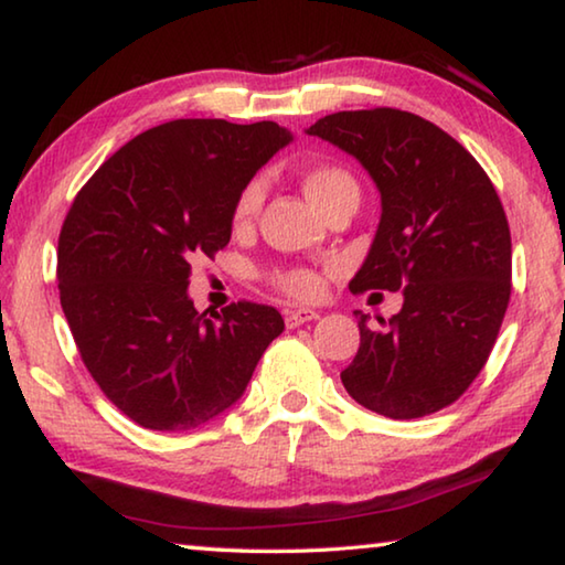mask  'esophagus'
Masks as SVG:
<instances>
[{
    "mask_svg": "<svg viewBox=\"0 0 565 565\" xmlns=\"http://www.w3.org/2000/svg\"><path fill=\"white\" fill-rule=\"evenodd\" d=\"M317 319H319V313L313 309H289L284 313V321H286V327H289V329H296L306 321H317Z\"/></svg>",
    "mask_w": 565,
    "mask_h": 565,
    "instance_id": "esophagus-1",
    "label": "esophagus"
}]
</instances>
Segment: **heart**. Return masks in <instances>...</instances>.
I'll return each instance as SVG.
<instances>
[{"instance_id": "b5f03b06", "label": "heart", "mask_w": 565, "mask_h": 565, "mask_svg": "<svg viewBox=\"0 0 565 565\" xmlns=\"http://www.w3.org/2000/svg\"><path fill=\"white\" fill-rule=\"evenodd\" d=\"M343 189H356V181L349 174L347 169L333 167V164H319L311 167L303 174V191L319 209L327 206L333 196ZM264 199V181L252 179L248 184L238 191L234 209H232V224L234 228H244L254 222L256 212H259ZM266 281H269L276 291H281L291 299L309 301L317 299L321 294V274L311 266L303 264H284L274 266V269L266 271Z\"/></svg>"}]
</instances>
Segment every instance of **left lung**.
Masks as SVG:
<instances>
[{"label":"left lung","mask_w":565,"mask_h":565,"mask_svg":"<svg viewBox=\"0 0 565 565\" xmlns=\"http://www.w3.org/2000/svg\"><path fill=\"white\" fill-rule=\"evenodd\" d=\"M356 157L381 191V224L349 289L398 291L341 371L353 401L396 420L463 396L489 361L511 301V228L483 167L418 114L337 111L309 129Z\"/></svg>","instance_id":"obj_1"}]
</instances>
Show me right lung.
I'll list each match as a JSON object with an SVG mask.
<instances>
[{
	"mask_svg": "<svg viewBox=\"0 0 565 565\" xmlns=\"http://www.w3.org/2000/svg\"><path fill=\"white\" fill-rule=\"evenodd\" d=\"M291 134L276 121L174 119L147 129L94 171L56 246L62 311L102 394L151 431H189L244 394L284 331L274 306L199 313L191 256L232 238V209Z\"/></svg>",
	"mask_w": 565,
	"mask_h": 565,
	"instance_id": "add662e5",
	"label": "right lung"
}]
</instances>
